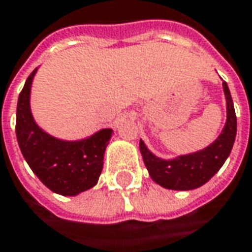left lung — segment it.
<instances>
[{
    "label": "left lung",
    "mask_w": 252,
    "mask_h": 252,
    "mask_svg": "<svg viewBox=\"0 0 252 252\" xmlns=\"http://www.w3.org/2000/svg\"><path fill=\"white\" fill-rule=\"evenodd\" d=\"M226 98V123L221 134L207 148L170 160L158 158L140 140V151L151 178L160 187L173 190H190L204 185L218 173L228 159L236 138L237 121L233 100L226 82L222 83Z\"/></svg>",
    "instance_id": "8db88e82"
}]
</instances>
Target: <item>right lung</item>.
I'll use <instances>...</instances> for the list:
<instances>
[{
  "label": "right lung",
  "instance_id": "right-lung-1",
  "mask_svg": "<svg viewBox=\"0 0 252 252\" xmlns=\"http://www.w3.org/2000/svg\"><path fill=\"white\" fill-rule=\"evenodd\" d=\"M30 74L19 94L16 109V137L26 162L45 187L59 195L75 196L93 188L104 164V152L112 129H101L93 136L65 141L43 131L34 121L30 108Z\"/></svg>",
  "mask_w": 252,
  "mask_h": 252
}]
</instances>
